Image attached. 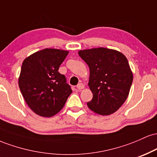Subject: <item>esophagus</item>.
Returning a JSON list of instances; mask_svg holds the SVG:
<instances>
[{"label": "esophagus", "instance_id": "obj_1", "mask_svg": "<svg viewBox=\"0 0 157 157\" xmlns=\"http://www.w3.org/2000/svg\"><path fill=\"white\" fill-rule=\"evenodd\" d=\"M77 89L78 90L84 89V85L82 83H78V84H77Z\"/></svg>", "mask_w": 157, "mask_h": 157}]
</instances>
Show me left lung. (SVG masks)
<instances>
[{"label": "left lung", "instance_id": "8db88e82", "mask_svg": "<svg viewBox=\"0 0 157 157\" xmlns=\"http://www.w3.org/2000/svg\"><path fill=\"white\" fill-rule=\"evenodd\" d=\"M78 54L90 70L89 86L93 98L88 107L100 115L114 113L125 102L133 82L127 58L121 52L102 47Z\"/></svg>", "mask_w": 157, "mask_h": 157}]
</instances>
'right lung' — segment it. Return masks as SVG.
I'll list each match as a JSON object with an SVG mask.
<instances>
[{"instance_id": "obj_1", "label": "right lung", "mask_w": 157, "mask_h": 157, "mask_svg": "<svg viewBox=\"0 0 157 157\" xmlns=\"http://www.w3.org/2000/svg\"><path fill=\"white\" fill-rule=\"evenodd\" d=\"M68 54L64 50L45 48L23 60L19 88L27 105L37 115H55L72 92L65 75L58 71Z\"/></svg>"}]
</instances>
